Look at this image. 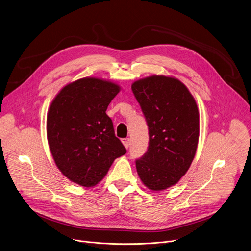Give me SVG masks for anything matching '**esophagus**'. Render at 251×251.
<instances>
[{
    "label": "esophagus",
    "mask_w": 251,
    "mask_h": 251,
    "mask_svg": "<svg viewBox=\"0 0 251 251\" xmlns=\"http://www.w3.org/2000/svg\"><path fill=\"white\" fill-rule=\"evenodd\" d=\"M121 142L123 143V145H124V147H125L126 149H128V148H129V146H130V140H129L128 138H126V139H122V140H121Z\"/></svg>",
    "instance_id": "obj_1"
}]
</instances>
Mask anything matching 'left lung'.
Wrapping results in <instances>:
<instances>
[{
  "instance_id": "obj_1",
  "label": "left lung",
  "mask_w": 251,
  "mask_h": 251,
  "mask_svg": "<svg viewBox=\"0 0 251 251\" xmlns=\"http://www.w3.org/2000/svg\"><path fill=\"white\" fill-rule=\"evenodd\" d=\"M149 127V147L136 160L140 180L153 192L175 186L195 158L200 114L188 87L176 77L152 75L132 83Z\"/></svg>"
}]
</instances>
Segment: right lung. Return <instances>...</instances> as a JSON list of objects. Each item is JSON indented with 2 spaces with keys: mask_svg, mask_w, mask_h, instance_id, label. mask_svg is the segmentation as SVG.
Masks as SVG:
<instances>
[{
  "mask_svg": "<svg viewBox=\"0 0 251 251\" xmlns=\"http://www.w3.org/2000/svg\"><path fill=\"white\" fill-rule=\"evenodd\" d=\"M121 87L84 77L63 86L51 101L47 136L58 170L81 187L96 186L126 149L115 136L106 109Z\"/></svg>",
  "mask_w": 251,
  "mask_h": 251,
  "instance_id": "add662e5",
  "label": "right lung"
}]
</instances>
